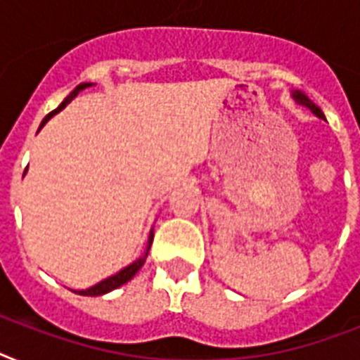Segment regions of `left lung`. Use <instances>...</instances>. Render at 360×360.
<instances>
[{"instance_id": "8db88e82", "label": "left lung", "mask_w": 360, "mask_h": 360, "mask_svg": "<svg viewBox=\"0 0 360 360\" xmlns=\"http://www.w3.org/2000/svg\"><path fill=\"white\" fill-rule=\"evenodd\" d=\"M291 97L295 98L297 104H301V106H304V108L310 110V112H312L314 115H318L319 120H325V115H323V112H321V108H319V106H316V104H314L312 101H310V98H308L307 95H304V93L293 89V91H291Z\"/></svg>"}]
</instances>
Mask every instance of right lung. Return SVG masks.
<instances>
[{
    "instance_id": "add662e5",
    "label": "right lung",
    "mask_w": 360,
    "mask_h": 360,
    "mask_svg": "<svg viewBox=\"0 0 360 360\" xmlns=\"http://www.w3.org/2000/svg\"><path fill=\"white\" fill-rule=\"evenodd\" d=\"M89 86H91V84H80V86H76L75 91L70 93L69 97L65 98L63 103L59 104L58 108L53 110V112H50V114H48L46 117L42 120L41 129H42V127H44V123H46V121L50 120V117H52V115H56V114H58V112H61V110H63L65 106H67V104H69L70 101H72V98H75L76 95H78V93L84 91V89H86V87H89ZM151 243H153V230L149 231V239H147V248H146V252H143V256H140V257H138V259H136L134 263H130V265H127V267H124V269H121L120 273H115V274H112V276H108V278L101 280L98 284L91 285V288H87V290H78V291H75V293H78V295H86V297H97V295H104V293H110V291H112V290H117L120 285L127 284V282H129V280L132 278V276H134V274L138 273V271H140L141 265L146 263V257H147V254H149Z\"/></svg>"
}]
</instances>
